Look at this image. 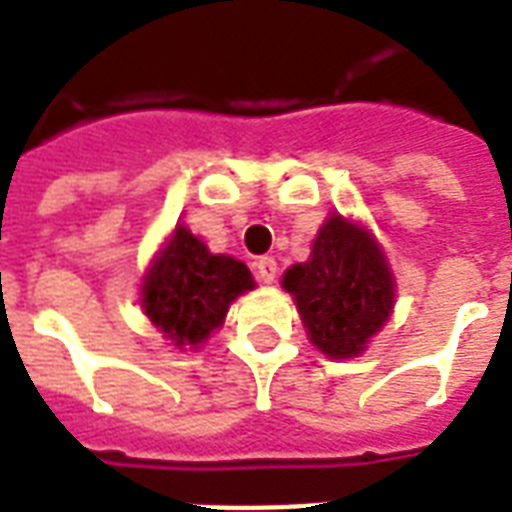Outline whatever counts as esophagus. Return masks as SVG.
Listing matches in <instances>:
<instances>
[{"mask_svg": "<svg viewBox=\"0 0 512 512\" xmlns=\"http://www.w3.org/2000/svg\"><path fill=\"white\" fill-rule=\"evenodd\" d=\"M276 271H279V268H276L274 257H260V260L255 263L257 279H260V282H266V285H271V282H274Z\"/></svg>", "mask_w": 512, "mask_h": 512, "instance_id": "34e87169", "label": "esophagus"}]
</instances>
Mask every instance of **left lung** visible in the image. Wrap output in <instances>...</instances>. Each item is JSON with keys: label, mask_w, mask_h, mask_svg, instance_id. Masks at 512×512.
Segmentation results:
<instances>
[{"label": "left lung", "mask_w": 512, "mask_h": 512, "mask_svg": "<svg viewBox=\"0 0 512 512\" xmlns=\"http://www.w3.org/2000/svg\"><path fill=\"white\" fill-rule=\"evenodd\" d=\"M309 342L328 358H358L388 323L396 301L388 260L366 227L331 214L317 230L312 255L282 276Z\"/></svg>", "instance_id": "left-lung-1"}]
</instances>
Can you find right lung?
Returning <instances> with one entry per match:
<instances>
[{"label":"right lung","instance_id":"obj_1","mask_svg":"<svg viewBox=\"0 0 512 512\" xmlns=\"http://www.w3.org/2000/svg\"><path fill=\"white\" fill-rule=\"evenodd\" d=\"M252 287L255 279L241 260L211 255L179 225L143 276L140 306L176 347H200L225 323L230 304Z\"/></svg>","mask_w":512,"mask_h":512}]
</instances>
